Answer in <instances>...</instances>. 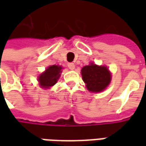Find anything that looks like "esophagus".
Listing matches in <instances>:
<instances>
[{
	"label": "esophagus",
	"instance_id": "1",
	"mask_svg": "<svg viewBox=\"0 0 146 146\" xmlns=\"http://www.w3.org/2000/svg\"><path fill=\"white\" fill-rule=\"evenodd\" d=\"M67 66H68V67H69V69L71 70H73L75 69V64L73 63V62H70V63L67 64Z\"/></svg>",
	"mask_w": 146,
	"mask_h": 146
}]
</instances>
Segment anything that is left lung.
Masks as SVG:
<instances>
[{
    "label": "left lung",
    "mask_w": 146,
    "mask_h": 146,
    "mask_svg": "<svg viewBox=\"0 0 146 146\" xmlns=\"http://www.w3.org/2000/svg\"><path fill=\"white\" fill-rule=\"evenodd\" d=\"M81 75L86 88L91 92H101L106 88L111 81V73L105 66L91 63L81 70Z\"/></svg>",
    "instance_id": "obj_1"
}]
</instances>
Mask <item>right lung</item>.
Instances as JSON below:
<instances>
[{"label":"right lung","mask_w":146,"mask_h":146,"mask_svg":"<svg viewBox=\"0 0 146 146\" xmlns=\"http://www.w3.org/2000/svg\"><path fill=\"white\" fill-rule=\"evenodd\" d=\"M62 67L60 66H50L44 73L38 76V82L42 88H49L57 83L60 77Z\"/></svg>","instance_id":"obj_1"}]
</instances>
